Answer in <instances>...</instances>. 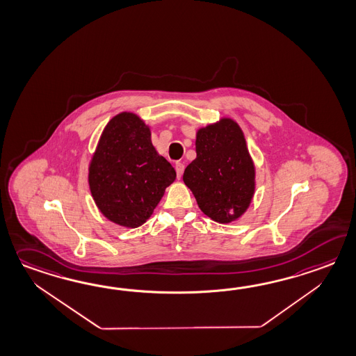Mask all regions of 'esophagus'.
<instances>
[{
	"instance_id": "obj_1",
	"label": "esophagus",
	"mask_w": 356,
	"mask_h": 356,
	"mask_svg": "<svg viewBox=\"0 0 356 356\" xmlns=\"http://www.w3.org/2000/svg\"><path fill=\"white\" fill-rule=\"evenodd\" d=\"M175 168H176V175H177V179H180L182 176V172H184V170H185V166L182 165V163H180V162H177L176 163V166H175Z\"/></svg>"
}]
</instances>
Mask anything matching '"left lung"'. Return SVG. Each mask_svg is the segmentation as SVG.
Here are the masks:
<instances>
[{
  "label": "left lung",
  "instance_id": "8db88e82",
  "mask_svg": "<svg viewBox=\"0 0 356 356\" xmlns=\"http://www.w3.org/2000/svg\"><path fill=\"white\" fill-rule=\"evenodd\" d=\"M195 150L197 159L182 176L185 185L213 221H235L248 209L255 188V168L241 129L229 119L203 127Z\"/></svg>",
  "mask_w": 356,
  "mask_h": 356
}]
</instances>
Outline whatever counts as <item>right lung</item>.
Listing matches in <instances>:
<instances>
[{
  "mask_svg": "<svg viewBox=\"0 0 356 356\" xmlns=\"http://www.w3.org/2000/svg\"><path fill=\"white\" fill-rule=\"evenodd\" d=\"M175 179L174 167L154 149L143 120L130 112L111 120L89 166L90 193L110 221L139 227Z\"/></svg>",
  "mask_w": 356,
  "mask_h": 356,
  "instance_id": "add662e5",
  "label": "right lung"
}]
</instances>
